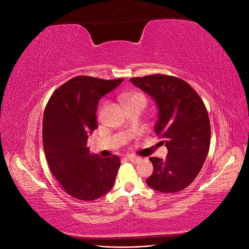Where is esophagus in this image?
Masks as SVG:
<instances>
[{"mask_svg": "<svg viewBox=\"0 0 249 249\" xmlns=\"http://www.w3.org/2000/svg\"><path fill=\"white\" fill-rule=\"evenodd\" d=\"M127 159H129L130 162H132L134 164H137V163H139L142 160V158L132 155V156H127Z\"/></svg>", "mask_w": 249, "mask_h": 249, "instance_id": "1", "label": "esophagus"}]
</instances>
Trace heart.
<instances>
[{
    "instance_id": "obj_1",
    "label": "heart",
    "mask_w": 249,
    "mask_h": 249,
    "mask_svg": "<svg viewBox=\"0 0 249 249\" xmlns=\"http://www.w3.org/2000/svg\"><path fill=\"white\" fill-rule=\"evenodd\" d=\"M123 101L126 106V108L134 107V106H139V107L144 108L146 106V104H147V99H146L145 94L142 93V92H139V91H134V92H130L127 94H124L123 96ZM104 107H105V104H103L99 109V113H97L99 118L102 117Z\"/></svg>"
}]
</instances>
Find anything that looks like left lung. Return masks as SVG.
<instances>
[{"label":"left lung","instance_id":"8db88e82","mask_svg":"<svg viewBox=\"0 0 249 249\" xmlns=\"http://www.w3.org/2000/svg\"><path fill=\"white\" fill-rule=\"evenodd\" d=\"M130 81L155 101V132L168 150L165 160L149 158L154 172L146 184L163 193L183 190L196 178L209 153L211 127L205 104L188 83L177 77L152 74Z\"/></svg>","mask_w":249,"mask_h":249}]
</instances>
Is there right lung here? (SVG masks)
<instances>
[{
    "label": "right lung",
    "instance_id": "obj_1",
    "mask_svg": "<svg viewBox=\"0 0 249 249\" xmlns=\"http://www.w3.org/2000/svg\"><path fill=\"white\" fill-rule=\"evenodd\" d=\"M123 81L72 78L55 90L44 110L42 141L48 164L62 189L78 199L100 198L114 185L119 158L90 154L87 139L97 126L99 101Z\"/></svg>",
    "mask_w": 249,
    "mask_h": 249
}]
</instances>
